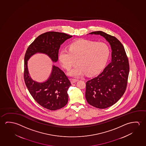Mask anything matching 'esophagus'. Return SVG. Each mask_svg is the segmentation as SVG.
Returning <instances> with one entry per match:
<instances>
[{
    "label": "esophagus",
    "mask_w": 146,
    "mask_h": 146,
    "mask_svg": "<svg viewBox=\"0 0 146 146\" xmlns=\"http://www.w3.org/2000/svg\"><path fill=\"white\" fill-rule=\"evenodd\" d=\"M78 80H76V79H70V82H71V83L72 84L74 83H76V82H78Z\"/></svg>",
    "instance_id": "1"
}]
</instances>
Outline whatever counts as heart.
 Masks as SVG:
<instances>
[{
	"label": "heart",
	"mask_w": 146,
	"mask_h": 146,
	"mask_svg": "<svg viewBox=\"0 0 146 146\" xmlns=\"http://www.w3.org/2000/svg\"><path fill=\"white\" fill-rule=\"evenodd\" d=\"M110 55V47L106 43L81 40L72 42L69 49L60 51L59 60L67 70H70L77 61L78 64L69 72L68 74L78 77L86 73L87 75H94L99 72L106 65Z\"/></svg>",
	"instance_id": "1"
}]
</instances>
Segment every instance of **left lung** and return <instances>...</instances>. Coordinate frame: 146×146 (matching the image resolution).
I'll list each match as a JSON object with an SVG mask.
<instances>
[{
	"instance_id": "1",
	"label": "left lung",
	"mask_w": 146,
	"mask_h": 146,
	"mask_svg": "<svg viewBox=\"0 0 146 146\" xmlns=\"http://www.w3.org/2000/svg\"><path fill=\"white\" fill-rule=\"evenodd\" d=\"M100 35L109 42L111 60L104 70L86 82L85 96L88 104L106 109L116 104L125 92L129 72L127 56L122 44L117 38L101 31L89 33Z\"/></svg>"
}]
</instances>
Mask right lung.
Instances as JSON below:
<instances>
[{"label": "right lung", "instance_id": "right-lung-1", "mask_svg": "<svg viewBox=\"0 0 146 146\" xmlns=\"http://www.w3.org/2000/svg\"><path fill=\"white\" fill-rule=\"evenodd\" d=\"M72 36L55 31L44 33L36 38L26 52L24 73L26 86L38 104L51 111L61 109L67 104V91L72 84L64 72L54 65L46 81L39 83L33 80L28 72L27 61L35 54L42 53L48 56L54 62H57L60 45Z\"/></svg>", "mask_w": 146, "mask_h": 146}]
</instances>
